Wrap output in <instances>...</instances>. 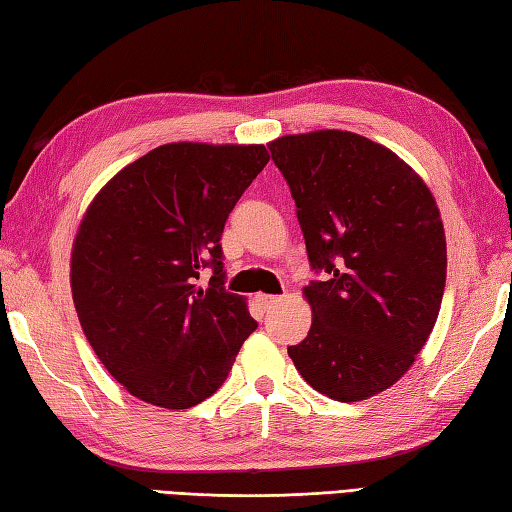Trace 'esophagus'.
Returning a JSON list of instances; mask_svg holds the SVG:
<instances>
[{
	"label": "esophagus",
	"instance_id": "1",
	"mask_svg": "<svg viewBox=\"0 0 512 512\" xmlns=\"http://www.w3.org/2000/svg\"><path fill=\"white\" fill-rule=\"evenodd\" d=\"M255 301H257L259 306H262L264 310H268V308H273L275 303H279V301H281V297H275V295H257V297H255Z\"/></svg>",
	"mask_w": 512,
	"mask_h": 512
}]
</instances>
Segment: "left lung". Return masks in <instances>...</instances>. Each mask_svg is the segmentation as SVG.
Here are the masks:
<instances>
[{
  "mask_svg": "<svg viewBox=\"0 0 512 512\" xmlns=\"http://www.w3.org/2000/svg\"><path fill=\"white\" fill-rule=\"evenodd\" d=\"M323 281H310L312 325L288 354L332 400L380 394L416 361L436 325L447 239L422 178L394 151L341 129L268 143Z\"/></svg>",
  "mask_w": 512,
  "mask_h": 512,
  "instance_id": "1",
  "label": "left lung"
}]
</instances>
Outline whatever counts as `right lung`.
<instances>
[{
	"label": "right lung",
	"instance_id": "1",
	"mask_svg": "<svg viewBox=\"0 0 512 512\" xmlns=\"http://www.w3.org/2000/svg\"><path fill=\"white\" fill-rule=\"evenodd\" d=\"M268 160L264 145H160L118 171L85 211L70 262L74 308L132 396L165 409L198 405L257 328L246 299L224 288L220 239Z\"/></svg>",
	"mask_w": 512,
	"mask_h": 512
}]
</instances>
